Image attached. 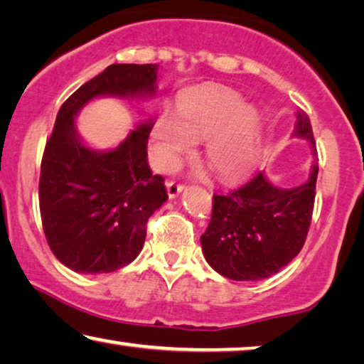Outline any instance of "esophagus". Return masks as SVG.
Returning a JSON list of instances; mask_svg holds the SVG:
<instances>
[{
  "instance_id": "esophagus-1",
  "label": "esophagus",
  "mask_w": 364,
  "mask_h": 364,
  "mask_svg": "<svg viewBox=\"0 0 364 364\" xmlns=\"http://www.w3.org/2000/svg\"><path fill=\"white\" fill-rule=\"evenodd\" d=\"M183 189H184L183 184H178L176 181H173V180L166 181V191H168V196H170V199L176 198L178 194L183 193Z\"/></svg>"
}]
</instances>
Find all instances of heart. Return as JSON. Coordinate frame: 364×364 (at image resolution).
Returning a JSON list of instances; mask_svg holds the SVG:
<instances>
[{
	"label": "heart",
	"mask_w": 364,
	"mask_h": 364,
	"mask_svg": "<svg viewBox=\"0 0 364 364\" xmlns=\"http://www.w3.org/2000/svg\"><path fill=\"white\" fill-rule=\"evenodd\" d=\"M205 140L204 154L222 180L245 176L259 150V117L235 93L224 88L184 95L178 114L161 111L151 126V155L161 170H173Z\"/></svg>",
	"instance_id": "b5f03b06"
}]
</instances>
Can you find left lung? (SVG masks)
Here are the masks:
<instances>
[{
	"instance_id": "8db88e82",
	"label": "left lung",
	"mask_w": 364,
	"mask_h": 364,
	"mask_svg": "<svg viewBox=\"0 0 364 364\" xmlns=\"http://www.w3.org/2000/svg\"><path fill=\"white\" fill-rule=\"evenodd\" d=\"M292 137L311 144V176L301 186L284 189L263 171L230 194H214L213 215L200 235L205 262L234 281H259L284 268L306 242L311 225L318 159L309 116L296 112Z\"/></svg>"
}]
</instances>
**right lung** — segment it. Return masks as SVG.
Segmentation results:
<instances>
[{"mask_svg":"<svg viewBox=\"0 0 364 364\" xmlns=\"http://www.w3.org/2000/svg\"><path fill=\"white\" fill-rule=\"evenodd\" d=\"M156 72V63L109 65L80 86L57 114L41 165V217L52 253L78 273H111L134 262L144 247L149 217L168 194L165 180L151 173L147 161L151 119L116 149L95 150L80 139L75 117L100 96H154Z\"/></svg>","mask_w":364,"mask_h":364,"instance_id":"1","label":"right lung"}]
</instances>
